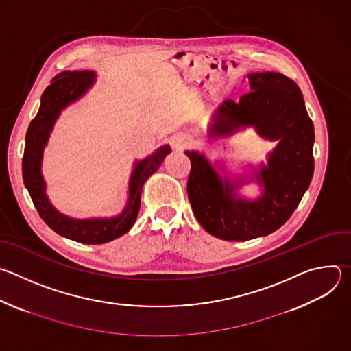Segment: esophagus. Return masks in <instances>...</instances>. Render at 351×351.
Segmentation results:
<instances>
[{
    "instance_id": "esophagus-1",
    "label": "esophagus",
    "mask_w": 351,
    "mask_h": 351,
    "mask_svg": "<svg viewBox=\"0 0 351 351\" xmlns=\"http://www.w3.org/2000/svg\"><path fill=\"white\" fill-rule=\"evenodd\" d=\"M171 143L176 149H183L191 144V138L184 133H176L175 136H172Z\"/></svg>"
}]
</instances>
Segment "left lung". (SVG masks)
Returning <instances> with one entry per match:
<instances>
[{"label":"left lung","mask_w":351,"mask_h":351,"mask_svg":"<svg viewBox=\"0 0 351 351\" xmlns=\"http://www.w3.org/2000/svg\"><path fill=\"white\" fill-rule=\"evenodd\" d=\"M252 91L240 101H225L214 117L213 137H225L241 126L253 125L258 133L279 144L263 167L264 186L256 202L234 195L204 156L186 152L191 168L187 179L189 202L197 221L213 236L241 241L267 236L294 213L314 173V125L295 82L278 72L248 75Z\"/></svg>","instance_id":"8db88e82"}]
</instances>
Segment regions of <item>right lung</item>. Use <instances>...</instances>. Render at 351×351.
I'll return each mask as SVG.
<instances>
[{"label":"right lung","mask_w":351,"mask_h":351,"mask_svg":"<svg viewBox=\"0 0 351 351\" xmlns=\"http://www.w3.org/2000/svg\"><path fill=\"white\" fill-rule=\"evenodd\" d=\"M93 82L94 73L90 71H65L58 73L53 83L44 90L40 110L30 122L26 133L22 175L38 215L54 232L79 243L103 244L125 234L133 226L140 208L143 184L160 168L167 154L171 153V148L169 145H164L136 164L129 183V202L119 217L106 219H72L60 214L48 203L44 193V180L40 172L43 148L61 110L77 99Z\"/></svg>","instance_id":"obj_1"}]
</instances>
